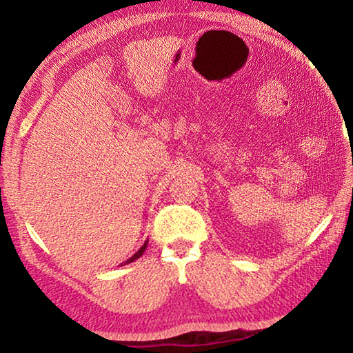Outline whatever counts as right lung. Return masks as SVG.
I'll return each instance as SVG.
<instances>
[{"mask_svg":"<svg viewBox=\"0 0 353 353\" xmlns=\"http://www.w3.org/2000/svg\"><path fill=\"white\" fill-rule=\"evenodd\" d=\"M146 248H148V240L145 241V244H143V246L139 249V250H137V252L132 255V256H130V259H128L126 261H124L123 263V265H128V263H132V261H135L137 259H140V256L143 255V254H145V250H146ZM121 265V266H123Z\"/></svg>","mask_w":353,"mask_h":353,"instance_id":"add662e5","label":"right lung"}]
</instances>
